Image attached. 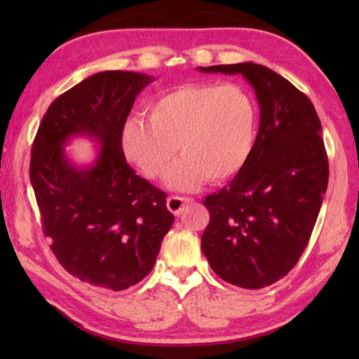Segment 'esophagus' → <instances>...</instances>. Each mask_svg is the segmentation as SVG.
Listing matches in <instances>:
<instances>
[{"instance_id": "34e87169", "label": "esophagus", "mask_w": 359, "mask_h": 359, "mask_svg": "<svg viewBox=\"0 0 359 359\" xmlns=\"http://www.w3.org/2000/svg\"><path fill=\"white\" fill-rule=\"evenodd\" d=\"M193 197H182V196H170L166 201V207L170 210L172 215H179L182 208L185 207L187 203L193 202Z\"/></svg>"}]
</instances>
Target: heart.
Wrapping results in <instances>:
<instances>
[{"instance_id": "heart-1", "label": "heart", "mask_w": 359, "mask_h": 359, "mask_svg": "<svg viewBox=\"0 0 359 359\" xmlns=\"http://www.w3.org/2000/svg\"><path fill=\"white\" fill-rule=\"evenodd\" d=\"M256 104L234 83H191L174 88L148 106V120L131 117L121 131L128 160L149 179L168 175L175 189H193L203 180L217 184L238 174L251 154Z\"/></svg>"}]
</instances>
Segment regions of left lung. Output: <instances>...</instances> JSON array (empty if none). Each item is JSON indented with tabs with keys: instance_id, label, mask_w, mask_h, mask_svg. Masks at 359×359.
<instances>
[{
	"instance_id": "left-lung-1",
	"label": "left lung",
	"mask_w": 359,
	"mask_h": 359,
	"mask_svg": "<svg viewBox=\"0 0 359 359\" xmlns=\"http://www.w3.org/2000/svg\"><path fill=\"white\" fill-rule=\"evenodd\" d=\"M242 74L261 108L251 154L236 177L203 205L202 251L220 279L257 290L284 278L310 241L329 184L321 121L310 98L262 65L199 67Z\"/></svg>"
}]
</instances>
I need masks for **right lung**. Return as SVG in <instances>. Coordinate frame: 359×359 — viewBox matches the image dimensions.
Listing matches in <instances>:
<instances>
[{
	"label": "right lung",
	"instance_id": "right-lung-1",
	"mask_svg": "<svg viewBox=\"0 0 359 359\" xmlns=\"http://www.w3.org/2000/svg\"><path fill=\"white\" fill-rule=\"evenodd\" d=\"M149 75L104 71L50 103L30 156V184L50 250L63 269L114 292L151 273L174 216L166 194L128 165L121 131ZM86 133L102 144L96 163L74 167L62 144Z\"/></svg>",
	"mask_w": 359,
	"mask_h": 359
}]
</instances>
